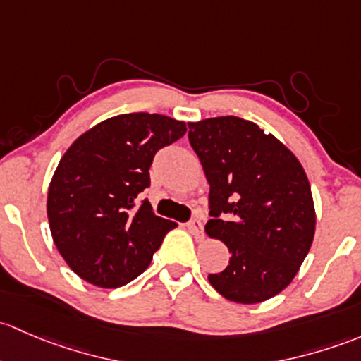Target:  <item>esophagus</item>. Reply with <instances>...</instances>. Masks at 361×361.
<instances>
[{
  "instance_id": "esophagus-1",
  "label": "esophagus",
  "mask_w": 361,
  "mask_h": 361,
  "mask_svg": "<svg viewBox=\"0 0 361 361\" xmlns=\"http://www.w3.org/2000/svg\"><path fill=\"white\" fill-rule=\"evenodd\" d=\"M188 229L196 240H203V222L200 219H192L188 222Z\"/></svg>"
}]
</instances>
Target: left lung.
Wrapping results in <instances>:
<instances>
[{"instance_id": "left-lung-1", "label": "left lung", "mask_w": 361, "mask_h": 361, "mask_svg": "<svg viewBox=\"0 0 361 361\" xmlns=\"http://www.w3.org/2000/svg\"><path fill=\"white\" fill-rule=\"evenodd\" d=\"M188 126L210 184L205 229L231 254L208 281L233 302L271 299L288 287L313 243L317 214L306 172L276 137L243 118Z\"/></svg>"}]
</instances>
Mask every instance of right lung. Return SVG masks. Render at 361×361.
Wrapping results in <instances>:
<instances>
[{
	"instance_id": "add662e5",
	"label": "right lung",
	"mask_w": 361,
	"mask_h": 361,
	"mask_svg": "<svg viewBox=\"0 0 361 361\" xmlns=\"http://www.w3.org/2000/svg\"><path fill=\"white\" fill-rule=\"evenodd\" d=\"M185 130L163 114H120L78 137L61 158L48 188V222L57 250L85 281L130 283L177 226L137 198L149 188L154 154Z\"/></svg>"
}]
</instances>
